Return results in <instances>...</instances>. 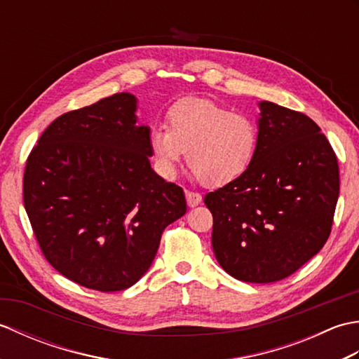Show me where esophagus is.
I'll return each mask as SVG.
<instances>
[{"instance_id": "obj_1", "label": "esophagus", "mask_w": 359, "mask_h": 359, "mask_svg": "<svg viewBox=\"0 0 359 359\" xmlns=\"http://www.w3.org/2000/svg\"><path fill=\"white\" fill-rule=\"evenodd\" d=\"M185 197H187V203H188V207H191V208L197 207V205H199V203L202 202V196H201L199 193L187 191V193H185Z\"/></svg>"}]
</instances>
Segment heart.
I'll list each match as a JSON object with an SVG mask.
<instances>
[{"mask_svg": "<svg viewBox=\"0 0 359 359\" xmlns=\"http://www.w3.org/2000/svg\"><path fill=\"white\" fill-rule=\"evenodd\" d=\"M166 118L168 126L149 133L152 158L163 177H172L187 151L189 168L207 187L231 184L253 163L259 129L247 114L188 98L172 104Z\"/></svg>", "mask_w": 359, "mask_h": 359, "instance_id": "1", "label": "heart"}]
</instances>
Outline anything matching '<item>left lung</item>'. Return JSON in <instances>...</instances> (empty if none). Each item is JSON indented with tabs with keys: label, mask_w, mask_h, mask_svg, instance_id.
<instances>
[{
	"label": "left lung",
	"mask_w": 359,
	"mask_h": 359,
	"mask_svg": "<svg viewBox=\"0 0 359 359\" xmlns=\"http://www.w3.org/2000/svg\"><path fill=\"white\" fill-rule=\"evenodd\" d=\"M259 142L248 171L205 196L212 250L233 278L284 279L324 247L339 196L337 154L306 114L259 103Z\"/></svg>",
	"instance_id": "left-lung-1"
}]
</instances>
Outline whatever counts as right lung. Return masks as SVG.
Listing matches in <instances>:
<instances>
[{
	"label": "right lung",
	"instance_id": "add662e5",
	"mask_svg": "<svg viewBox=\"0 0 359 359\" xmlns=\"http://www.w3.org/2000/svg\"><path fill=\"white\" fill-rule=\"evenodd\" d=\"M121 93L60 116L30 151L22 199L44 257L79 285L129 288L165 228L187 212L184 189L151 168L149 128Z\"/></svg>",
	"mask_w": 359,
	"mask_h": 359
}]
</instances>
